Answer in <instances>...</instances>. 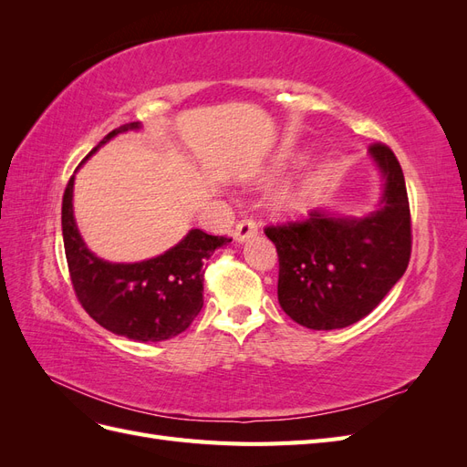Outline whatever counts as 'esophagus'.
<instances>
[{
  "mask_svg": "<svg viewBox=\"0 0 467 467\" xmlns=\"http://www.w3.org/2000/svg\"><path fill=\"white\" fill-rule=\"evenodd\" d=\"M257 232H259V228L253 220H239L237 225H235V230H234V235H235L237 242H245V239L253 237Z\"/></svg>",
  "mask_w": 467,
  "mask_h": 467,
  "instance_id": "34e87169",
  "label": "esophagus"
}]
</instances>
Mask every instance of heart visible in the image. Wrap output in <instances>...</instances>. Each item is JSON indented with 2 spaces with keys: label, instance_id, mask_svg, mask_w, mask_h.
Here are the masks:
<instances>
[{
  "label": "heart",
  "instance_id": "b5f03b06",
  "mask_svg": "<svg viewBox=\"0 0 467 467\" xmlns=\"http://www.w3.org/2000/svg\"><path fill=\"white\" fill-rule=\"evenodd\" d=\"M316 192L314 179H300L280 189L275 196V206L280 212H300Z\"/></svg>",
  "mask_w": 467,
  "mask_h": 467
}]
</instances>
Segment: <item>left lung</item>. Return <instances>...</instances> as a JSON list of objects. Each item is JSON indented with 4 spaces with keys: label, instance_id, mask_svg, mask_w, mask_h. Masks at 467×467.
Listing matches in <instances>:
<instances>
[{
    "label": "left lung",
    "instance_id": "obj_1",
    "mask_svg": "<svg viewBox=\"0 0 467 467\" xmlns=\"http://www.w3.org/2000/svg\"><path fill=\"white\" fill-rule=\"evenodd\" d=\"M386 179L381 206L364 218L314 210L266 225L278 253V302L296 323L329 331L357 323L384 300L411 259V210L401 165L381 142L370 146Z\"/></svg>",
    "mask_w": 467,
    "mask_h": 467
}]
</instances>
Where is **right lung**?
I'll use <instances>...</instances> for the list:
<instances>
[{"mask_svg": "<svg viewBox=\"0 0 467 467\" xmlns=\"http://www.w3.org/2000/svg\"><path fill=\"white\" fill-rule=\"evenodd\" d=\"M134 129H140V122L119 126L89 155L112 136ZM72 196L74 175L62 199V234L69 278L81 307L107 331L140 343L165 341L189 329L204 304V261L232 237L191 230L160 257L129 265L109 263L95 257L83 244Z\"/></svg>", "mask_w": 467, "mask_h": 467, "instance_id": "add662e5", "label": "right lung"}]
</instances>
